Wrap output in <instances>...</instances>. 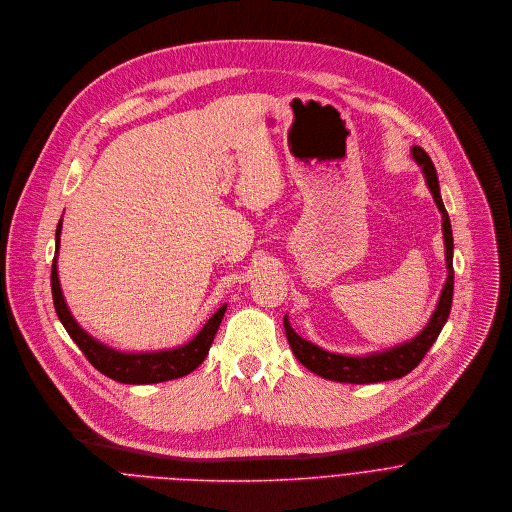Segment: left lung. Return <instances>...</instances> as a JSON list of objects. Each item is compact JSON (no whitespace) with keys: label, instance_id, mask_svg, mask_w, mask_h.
Returning a JSON list of instances; mask_svg holds the SVG:
<instances>
[{"label":"left lung","instance_id":"obj_1","mask_svg":"<svg viewBox=\"0 0 512 512\" xmlns=\"http://www.w3.org/2000/svg\"><path fill=\"white\" fill-rule=\"evenodd\" d=\"M413 159L417 165L423 167V174L427 178V186L435 198L437 208L443 214V238H445V258H447V282L443 286L441 298L437 302V310L433 312L429 324L423 328V332L407 343H401L397 347H391L381 353H369L363 357H351V355H340V353H330L310 341L300 338L288 318H284V330L290 341V347L296 355V359L306 365L310 371L318 373L320 377H326L330 381H340V383H379V381H389V379H399L413 371L425 353L431 349V345L439 338L449 312L453 304V284H455V272H453V230H451V220L445 210V204L441 200L439 192V180H437V171L433 167V161L421 147L411 149Z\"/></svg>","mask_w":512,"mask_h":512}]
</instances>
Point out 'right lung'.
I'll return each instance as SVG.
<instances>
[{
	"mask_svg": "<svg viewBox=\"0 0 512 512\" xmlns=\"http://www.w3.org/2000/svg\"><path fill=\"white\" fill-rule=\"evenodd\" d=\"M59 236H61V220L57 224L55 232V254L59 250ZM51 294H53V306L55 312L71 336V340L79 345L83 355L89 359V363L99 369L103 375L121 381V383H131V385H147V383H159V381H169L182 377L190 371H194L206 357L214 336L218 332V326L224 318L226 306H222L208 322L206 326L198 332L194 340L184 343L182 347L176 349H167V351H155V353H123L115 351L101 341L93 340L81 326L73 320L57 278V256L53 258L51 266Z\"/></svg>",
	"mask_w": 512,
	"mask_h": 512,
	"instance_id": "obj_1",
	"label": "right lung"
}]
</instances>
